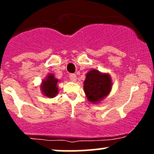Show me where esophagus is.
Listing matches in <instances>:
<instances>
[{
  "label": "esophagus",
  "mask_w": 154,
  "mask_h": 154,
  "mask_svg": "<svg viewBox=\"0 0 154 154\" xmlns=\"http://www.w3.org/2000/svg\"><path fill=\"white\" fill-rule=\"evenodd\" d=\"M69 79L71 81H76V80H77V76H76V74H69Z\"/></svg>",
  "instance_id": "34e87169"
}]
</instances>
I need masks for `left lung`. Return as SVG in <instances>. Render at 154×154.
<instances>
[{
  "mask_svg": "<svg viewBox=\"0 0 154 154\" xmlns=\"http://www.w3.org/2000/svg\"><path fill=\"white\" fill-rule=\"evenodd\" d=\"M83 88L88 100L97 103L109 93L112 88L111 79L108 74L92 70L87 73Z\"/></svg>",
  "mask_w": 154,
  "mask_h": 154,
  "instance_id": "1",
  "label": "left lung"
}]
</instances>
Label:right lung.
<instances>
[{
    "label": "right lung",
    "mask_w": 154,
    "mask_h": 154,
    "mask_svg": "<svg viewBox=\"0 0 154 154\" xmlns=\"http://www.w3.org/2000/svg\"><path fill=\"white\" fill-rule=\"evenodd\" d=\"M58 83V80L54 77L53 74H49L48 76L47 80L43 81L42 90L45 95L48 97H54L57 95L58 92L57 84Z\"/></svg>",
    "instance_id": "right-lung-1"
}]
</instances>
